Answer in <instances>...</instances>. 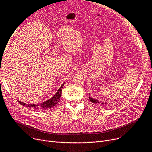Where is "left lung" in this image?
<instances>
[{
    "mask_svg": "<svg viewBox=\"0 0 152 152\" xmlns=\"http://www.w3.org/2000/svg\"><path fill=\"white\" fill-rule=\"evenodd\" d=\"M89 100L91 102H92V103H98V104H100V105H108V103L107 102H100L99 101V100L97 99H95L94 98H92V97H90L89 96Z\"/></svg>",
    "mask_w": 152,
    "mask_h": 152,
    "instance_id": "1",
    "label": "left lung"
}]
</instances>
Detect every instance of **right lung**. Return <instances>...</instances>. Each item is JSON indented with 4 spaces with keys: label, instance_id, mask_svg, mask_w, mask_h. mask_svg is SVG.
I'll return each instance as SVG.
<instances>
[{
    "label": "right lung",
    "instance_id": "1",
    "mask_svg": "<svg viewBox=\"0 0 152 152\" xmlns=\"http://www.w3.org/2000/svg\"><path fill=\"white\" fill-rule=\"evenodd\" d=\"M64 84H65V83H63V84H61L59 89L57 91V92H56V94L53 95V97H52L50 99H48L47 100L44 101L42 103H36V104H34V103H31V104H26L25 103H23L21 101L18 100V102L23 106H25V107L33 108L35 110H42L44 109L52 108L57 105L58 103V102L60 101L61 95V91H62L63 87L64 86Z\"/></svg>",
    "mask_w": 152,
    "mask_h": 152
}]
</instances>
